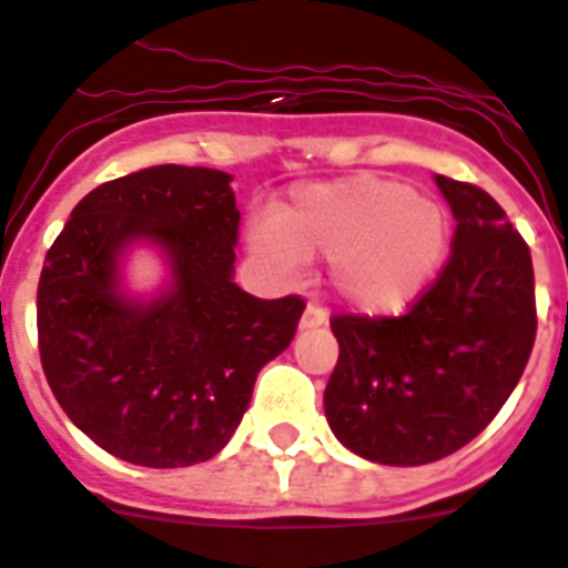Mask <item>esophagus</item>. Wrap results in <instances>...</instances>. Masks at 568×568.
<instances>
[{
	"instance_id": "obj_1",
	"label": "esophagus",
	"mask_w": 568,
	"mask_h": 568,
	"mask_svg": "<svg viewBox=\"0 0 568 568\" xmlns=\"http://www.w3.org/2000/svg\"><path fill=\"white\" fill-rule=\"evenodd\" d=\"M326 324V308L321 303H308L303 317H300V329H315V326Z\"/></svg>"
}]
</instances>
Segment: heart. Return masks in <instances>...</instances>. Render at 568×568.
Masks as SVG:
<instances>
[{"mask_svg": "<svg viewBox=\"0 0 568 568\" xmlns=\"http://www.w3.org/2000/svg\"><path fill=\"white\" fill-rule=\"evenodd\" d=\"M247 239L283 276L294 274L300 260L326 256L332 288L349 308L388 317L414 306L435 283L449 253L452 221L403 180L353 174L294 189L274 219L253 221Z\"/></svg>", "mask_w": 568, "mask_h": 568, "instance_id": "obj_1", "label": "heart"}]
</instances>
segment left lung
Masks as SVG:
<instances>
[{"label":"left lung","instance_id":"obj_1","mask_svg":"<svg viewBox=\"0 0 568 568\" xmlns=\"http://www.w3.org/2000/svg\"><path fill=\"white\" fill-rule=\"evenodd\" d=\"M455 215L452 253L399 317L335 315L338 364L324 408L341 444L417 467L467 446L514 394L537 338L525 239L484 189L437 174Z\"/></svg>","mask_w":568,"mask_h":568}]
</instances>
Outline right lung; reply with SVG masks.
<instances>
[{
    "mask_svg": "<svg viewBox=\"0 0 568 568\" xmlns=\"http://www.w3.org/2000/svg\"><path fill=\"white\" fill-rule=\"evenodd\" d=\"M230 174L151 165L108 180L72 210L37 285L49 388L92 444L136 467L219 455L251 405L262 364L292 344L303 297L260 300L233 283L239 215ZM160 243L170 292H118V256Z\"/></svg>",
    "mask_w": 568,
    "mask_h": 568,
    "instance_id": "obj_1",
    "label": "right lung"
}]
</instances>
